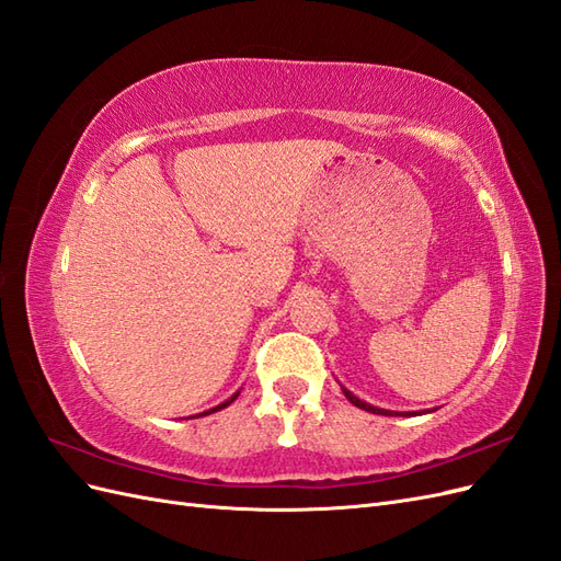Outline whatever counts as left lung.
<instances>
[{
  "label": "left lung",
  "instance_id": "left-lung-1",
  "mask_svg": "<svg viewBox=\"0 0 561 561\" xmlns=\"http://www.w3.org/2000/svg\"><path fill=\"white\" fill-rule=\"evenodd\" d=\"M342 390H344V396H346V400H348L351 404L360 407V410L371 412V414H381V416H416V414H423V412H393V410H381V407H375V404H369V402H365V400H360V398H355L348 388L342 386Z\"/></svg>",
  "mask_w": 561,
  "mask_h": 561
}]
</instances>
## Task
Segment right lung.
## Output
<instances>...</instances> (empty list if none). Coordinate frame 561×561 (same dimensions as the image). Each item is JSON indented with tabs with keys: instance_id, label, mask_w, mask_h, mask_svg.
<instances>
[{
	"instance_id": "obj_1",
	"label": "right lung",
	"mask_w": 561,
	"mask_h": 561,
	"mask_svg": "<svg viewBox=\"0 0 561 561\" xmlns=\"http://www.w3.org/2000/svg\"><path fill=\"white\" fill-rule=\"evenodd\" d=\"M239 393H241V388H239V390H236V393H233L231 398H227L225 402H219L217 407H213V410H208V412H201V414H196V416H206V414H213V412H219V410H225V407H229V404H231V402H233L236 398H239ZM192 419H194V416H192Z\"/></svg>"
}]
</instances>
